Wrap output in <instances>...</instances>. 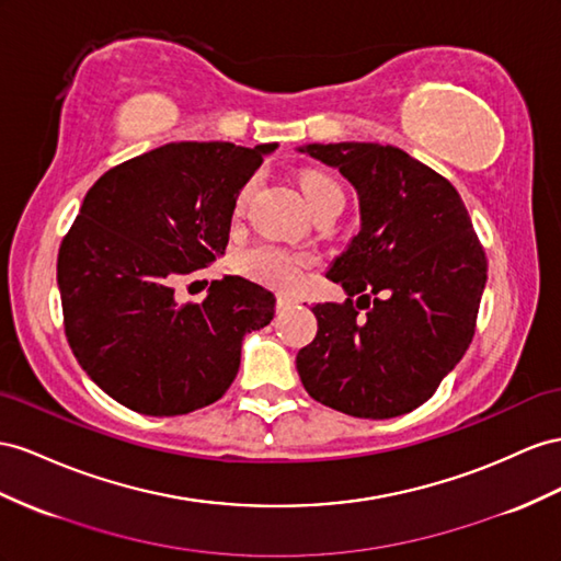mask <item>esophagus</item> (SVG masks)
I'll return each instance as SVG.
<instances>
[{
	"label": "esophagus",
	"instance_id": "esophagus-1",
	"mask_svg": "<svg viewBox=\"0 0 561 561\" xmlns=\"http://www.w3.org/2000/svg\"><path fill=\"white\" fill-rule=\"evenodd\" d=\"M293 305H295L293 297H287V295H278V297H276V309H278V311H285L287 307H293Z\"/></svg>",
	"mask_w": 561,
	"mask_h": 561
}]
</instances>
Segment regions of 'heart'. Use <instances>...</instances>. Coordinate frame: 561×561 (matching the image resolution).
Wrapping results in <instances>:
<instances>
[{
  "label": "heart",
  "instance_id": "1",
  "mask_svg": "<svg viewBox=\"0 0 561 561\" xmlns=\"http://www.w3.org/2000/svg\"><path fill=\"white\" fill-rule=\"evenodd\" d=\"M301 193H305V201L311 211H318L325 205H344V191L335 179L325 172H305L299 176ZM248 198V191L240 193L238 203L243 205ZM311 260L305 254H293L285 252L276 245H252L238 254V268L256 283H264L271 287H295L299 283L301 268L309 266Z\"/></svg>",
  "mask_w": 561,
  "mask_h": 561
}]
</instances>
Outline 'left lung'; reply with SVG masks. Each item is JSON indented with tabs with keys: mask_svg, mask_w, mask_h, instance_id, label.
Listing matches in <instances>:
<instances>
[{
	"mask_svg": "<svg viewBox=\"0 0 561 561\" xmlns=\"http://www.w3.org/2000/svg\"><path fill=\"white\" fill-rule=\"evenodd\" d=\"M299 150L337 168L360 205L358 236L325 274L346 299L311 307L318 332L297 354L301 385L354 417L411 413L472 344L486 252L460 193L405 150L358 141Z\"/></svg>",
	"mask_w": 561,
	"mask_h": 561,
	"instance_id": "1",
	"label": "left lung"
}]
</instances>
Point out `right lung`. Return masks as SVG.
<instances>
[{
    "label": "right lung",
    "mask_w": 561,
    "mask_h": 561,
    "mask_svg": "<svg viewBox=\"0 0 561 561\" xmlns=\"http://www.w3.org/2000/svg\"><path fill=\"white\" fill-rule=\"evenodd\" d=\"M276 144L179 141L105 172L58 248L64 328L84 373L144 415H186L236 380L245 332L276 299L238 276L176 305V283L229 245L236 198Z\"/></svg>",
    "instance_id": "obj_1"
}]
</instances>
